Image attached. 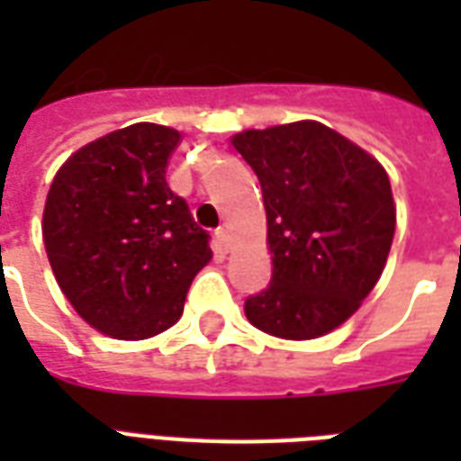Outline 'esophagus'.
<instances>
[{
    "label": "esophagus",
    "mask_w": 461,
    "mask_h": 461,
    "mask_svg": "<svg viewBox=\"0 0 461 461\" xmlns=\"http://www.w3.org/2000/svg\"><path fill=\"white\" fill-rule=\"evenodd\" d=\"M215 241L217 246H220V251H227V249H230V234H227L224 227H217L215 230Z\"/></svg>",
    "instance_id": "obj_1"
}]
</instances>
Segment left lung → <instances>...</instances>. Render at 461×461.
<instances>
[{"mask_svg":"<svg viewBox=\"0 0 461 461\" xmlns=\"http://www.w3.org/2000/svg\"><path fill=\"white\" fill-rule=\"evenodd\" d=\"M260 181L273 277L246 299L267 335L313 339L349 318L375 287L394 237L385 169L318 122L231 139Z\"/></svg>","mask_w":461,"mask_h":461,"instance_id":"1","label":"left lung"}]
</instances>
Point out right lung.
Listing matches in <instances>:
<instances>
[{
  "label": "right lung",
  "instance_id": "obj_1",
  "mask_svg": "<svg viewBox=\"0 0 461 461\" xmlns=\"http://www.w3.org/2000/svg\"><path fill=\"white\" fill-rule=\"evenodd\" d=\"M179 131L131 124L83 146L47 194V258L76 313L104 335L146 339L179 321L212 258L210 234L165 179Z\"/></svg>",
  "mask_w": 461,
  "mask_h": 461
}]
</instances>
